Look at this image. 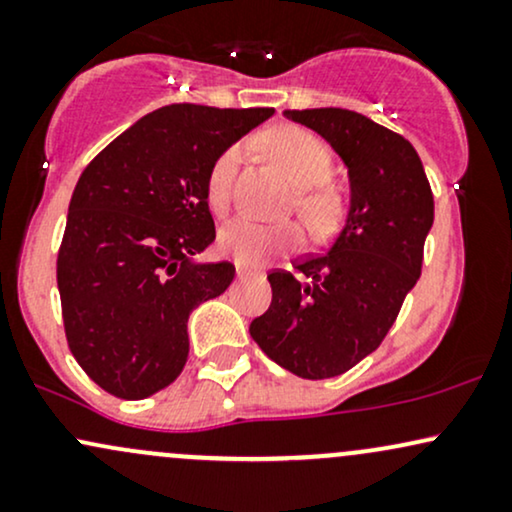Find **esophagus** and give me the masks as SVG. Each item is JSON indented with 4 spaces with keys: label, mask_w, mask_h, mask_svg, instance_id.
I'll return each mask as SVG.
<instances>
[{
    "label": "esophagus",
    "mask_w": 512,
    "mask_h": 512,
    "mask_svg": "<svg viewBox=\"0 0 512 512\" xmlns=\"http://www.w3.org/2000/svg\"><path fill=\"white\" fill-rule=\"evenodd\" d=\"M236 276H238V279H240V281H243V279H250V276H252V272H250V269L240 267V264H238V267H236Z\"/></svg>",
    "instance_id": "esophagus-1"
}]
</instances>
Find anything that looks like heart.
Returning <instances> with one entry per match:
<instances>
[{"mask_svg": "<svg viewBox=\"0 0 512 512\" xmlns=\"http://www.w3.org/2000/svg\"><path fill=\"white\" fill-rule=\"evenodd\" d=\"M262 149L279 163L281 170L296 185L298 214L315 233H330L342 221L346 202L344 192L332 180L334 170L332 149L308 129L296 125H281L262 134ZM240 163L238 146H228L211 163L207 173V204L211 211L223 214L228 209L233 192V180ZM221 250L228 257L245 264L260 267L276 255L301 245V228L296 223H260L252 219H236L228 223L219 238Z\"/></svg>", "mask_w": 512, "mask_h": 512, "instance_id": "heart-1", "label": "heart"}]
</instances>
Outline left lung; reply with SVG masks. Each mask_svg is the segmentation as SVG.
I'll use <instances>...</instances> for the list:
<instances>
[{
    "mask_svg": "<svg viewBox=\"0 0 512 512\" xmlns=\"http://www.w3.org/2000/svg\"><path fill=\"white\" fill-rule=\"evenodd\" d=\"M344 158L346 226L327 250L272 269V305L250 325L260 349L305 380L342 375L378 349L421 276L433 192L402 134L342 108L284 110ZM299 276L296 277L295 274Z\"/></svg>",
    "mask_w": 512,
    "mask_h": 512,
    "instance_id": "1",
    "label": "left lung"
}]
</instances>
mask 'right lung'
<instances>
[{
	"mask_svg": "<svg viewBox=\"0 0 512 512\" xmlns=\"http://www.w3.org/2000/svg\"><path fill=\"white\" fill-rule=\"evenodd\" d=\"M272 108H158L84 168L57 252L62 320L81 368L108 395L144 399L190 354L187 317L231 286V262L190 257L216 238L207 204L214 158Z\"/></svg>",
	"mask_w": 512,
	"mask_h": 512,
	"instance_id": "right-lung-1",
	"label": "right lung"
}]
</instances>
